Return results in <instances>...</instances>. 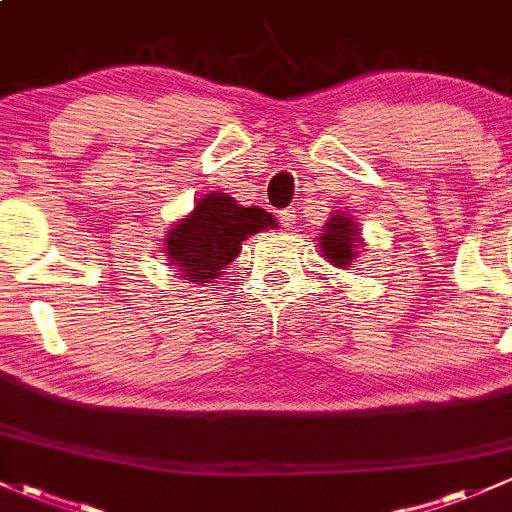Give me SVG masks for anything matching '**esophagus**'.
<instances>
[{
	"instance_id": "esophagus-1",
	"label": "esophagus",
	"mask_w": 512,
	"mask_h": 512,
	"mask_svg": "<svg viewBox=\"0 0 512 512\" xmlns=\"http://www.w3.org/2000/svg\"><path fill=\"white\" fill-rule=\"evenodd\" d=\"M295 219H298V214H295V210H283V212H280V222H283L285 229H293L295 227Z\"/></svg>"
}]
</instances>
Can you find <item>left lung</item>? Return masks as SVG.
I'll return each mask as SVG.
<instances>
[{"label": "left lung", "mask_w": 512, "mask_h": 512, "mask_svg": "<svg viewBox=\"0 0 512 512\" xmlns=\"http://www.w3.org/2000/svg\"><path fill=\"white\" fill-rule=\"evenodd\" d=\"M317 241H320L324 258L332 266L351 268V271H356V258L361 256L366 246L359 222L349 212L342 210L329 214V222L322 227V236H317Z\"/></svg>", "instance_id": "8db88e82"}]
</instances>
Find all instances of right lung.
<instances>
[{
	"label": "right lung",
	"mask_w": 512,
	"mask_h": 512,
	"mask_svg": "<svg viewBox=\"0 0 512 512\" xmlns=\"http://www.w3.org/2000/svg\"><path fill=\"white\" fill-rule=\"evenodd\" d=\"M263 229H276V217L261 207H241L227 192L197 197L192 212L168 229L163 254L175 276L188 283H214L241 254V244Z\"/></svg>",
	"instance_id": "obj_1"
}]
</instances>
